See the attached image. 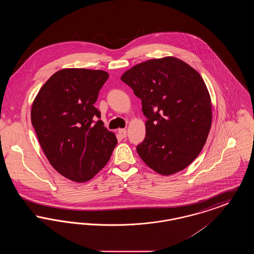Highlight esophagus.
I'll use <instances>...</instances> for the list:
<instances>
[{"mask_svg":"<svg viewBox=\"0 0 254 254\" xmlns=\"http://www.w3.org/2000/svg\"><path fill=\"white\" fill-rule=\"evenodd\" d=\"M118 132H119V134L121 135L123 138H125V137L127 136V129H126V128H120V129L118 130Z\"/></svg>","mask_w":254,"mask_h":254,"instance_id":"34e87169","label":"esophagus"}]
</instances>
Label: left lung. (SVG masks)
Returning a JSON list of instances; mask_svg holds the SVG:
<instances>
[{"mask_svg":"<svg viewBox=\"0 0 254 254\" xmlns=\"http://www.w3.org/2000/svg\"><path fill=\"white\" fill-rule=\"evenodd\" d=\"M142 101L145 138L137 152L162 175L190 166L211 127V100L201 75L175 57L145 61L122 75Z\"/></svg>","mask_w":254,"mask_h":254,"instance_id":"left-lung-1","label":"left lung"}]
</instances>
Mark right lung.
I'll return each instance as SVG.
<instances>
[{"instance_id": "1", "label": "right lung", "mask_w": 254, "mask_h": 254, "mask_svg": "<svg viewBox=\"0 0 254 254\" xmlns=\"http://www.w3.org/2000/svg\"><path fill=\"white\" fill-rule=\"evenodd\" d=\"M109 79L104 70L64 68L41 87L31 123L50 165L71 181L83 183L103 169L117 145L115 134L93 106Z\"/></svg>"}]
</instances>
